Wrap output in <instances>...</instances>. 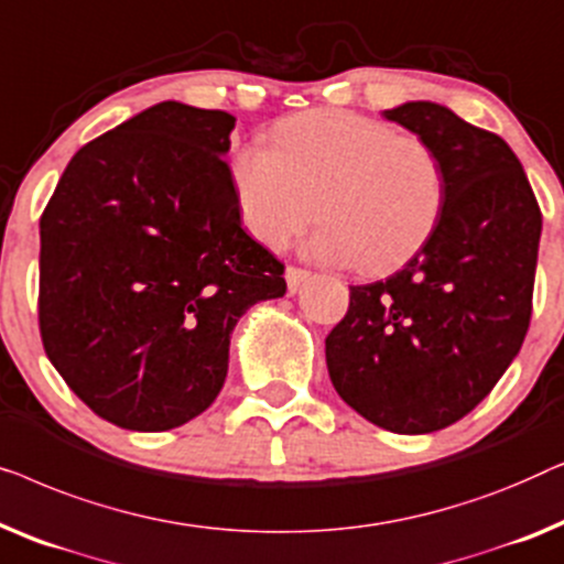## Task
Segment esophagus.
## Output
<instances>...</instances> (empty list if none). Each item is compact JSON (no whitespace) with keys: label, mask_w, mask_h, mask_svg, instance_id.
<instances>
[{"label":"esophagus","mask_w":564,"mask_h":564,"mask_svg":"<svg viewBox=\"0 0 564 564\" xmlns=\"http://www.w3.org/2000/svg\"><path fill=\"white\" fill-rule=\"evenodd\" d=\"M312 271H306V268H296V265H289L285 268V283H289V291H299V285L304 283Z\"/></svg>","instance_id":"1"}]
</instances>
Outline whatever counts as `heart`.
<instances>
[{
  "mask_svg": "<svg viewBox=\"0 0 564 564\" xmlns=\"http://www.w3.org/2000/svg\"><path fill=\"white\" fill-rule=\"evenodd\" d=\"M232 186L248 232L281 250L314 219L308 252L365 273L395 268L426 242L447 204L440 150L355 112H306L273 127L271 150L242 148Z\"/></svg>",
  "mask_w": 564,
  "mask_h": 564,
  "instance_id": "heart-1",
  "label": "heart"
}]
</instances>
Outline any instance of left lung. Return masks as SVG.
Masks as SVG:
<instances>
[{
	"label": "left lung",
	"instance_id": "1",
	"mask_svg": "<svg viewBox=\"0 0 564 564\" xmlns=\"http://www.w3.org/2000/svg\"><path fill=\"white\" fill-rule=\"evenodd\" d=\"M440 150L447 204L426 242L386 281L350 285L327 335L347 406L395 434L455 424L494 391L531 319L542 212L503 138L434 101L386 109Z\"/></svg>",
	"mask_w": 564,
	"mask_h": 564
}]
</instances>
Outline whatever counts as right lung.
<instances>
[{
  "mask_svg": "<svg viewBox=\"0 0 564 564\" xmlns=\"http://www.w3.org/2000/svg\"><path fill=\"white\" fill-rule=\"evenodd\" d=\"M232 130L221 109L161 101L86 142L41 217L45 355L122 430L209 409L237 319L285 293L281 260L242 229Z\"/></svg>",
  "mask_w": 564,
  "mask_h": 564,
  "instance_id": "add662e5",
  "label": "right lung"
}]
</instances>
